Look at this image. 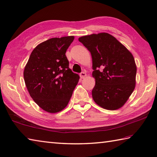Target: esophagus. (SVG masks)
<instances>
[{"label":"esophagus","mask_w":157,"mask_h":157,"mask_svg":"<svg viewBox=\"0 0 157 157\" xmlns=\"http://www.w3.org/2000/svg\"><path fill=\"white\" fill-rule=\"evenodd\" d=\"M79 76L82 79H84L86 77V73L85 72H82L80 74H79Z\"/></svg>","instance_id":"1"}]
</instances>
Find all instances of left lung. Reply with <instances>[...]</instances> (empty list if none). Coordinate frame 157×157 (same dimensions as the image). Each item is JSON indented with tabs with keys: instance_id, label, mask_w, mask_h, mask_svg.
I'll return each instance as SVG.
<instances>
[{
	"instance_id": "8db88e82",
	"label": "left lung",
	"mask_w": 157,
	"mask_h": 157,
	"mask_svg": "<svg viewBox=\"0 0 157 157\" xmlns=\"http://www.w3.org/2000/svg\"><path fill=\"white\" fill-rule=\"evenodd\" d=\"M79 41L92 56V75L95 79L92 90L94 101L106 110L121 108L136 85V66L132 54L108 33L82 36Z\"/></svg>"
}]
</instances>
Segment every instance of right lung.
<instances>
[{"mask_svg":"<svg viewBox=\"0 0 157 157\" xmlns=\"http://www.w3.org/2000/svg\"><path fill=\"white\" fill-rule=\"evenodd\" d=\"M75 37L53 38L31 52L23 75L28 91L42 110L56 113L69 102L79 76L69 67L65 53Z\"/></svg>","mask_w":157,"mask_h":157,"instance_id":"1","label":"right lung"}]
</instances>
